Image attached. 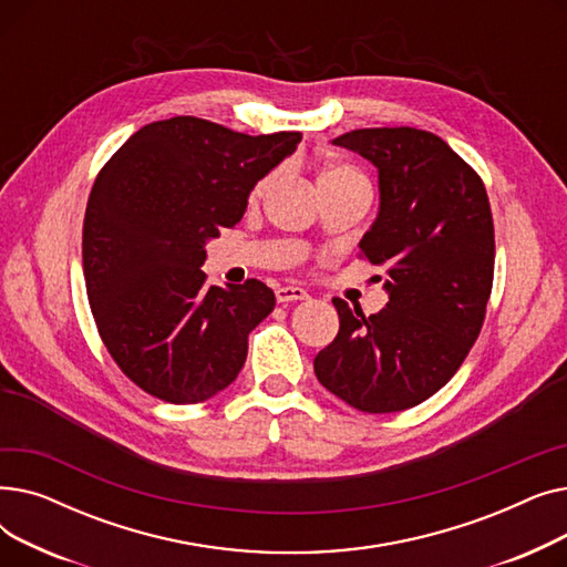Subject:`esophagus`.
<instances>
[{"instance_id": "34e87169", "label": "esophagus", "mask_w": 567, "mask_h": 567, "mask_svg": "<svg viewBox=\"0 0 567 567\" xmlns=\"http://www.w3.org/2000/svg\"><path fill=\"white\" fill-rule=\"evenodd\" d=\"M276 299H278V303L303 301V299H308V291H306L303 287H293V285H287V287H278V289H276Z\"/></svg>"}]
</instances>
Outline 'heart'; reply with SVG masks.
<instances>
[{"instance_id":"1","label":"heart","mask_w":567,"mask_h":567,"mask_svg":"<svg viewBox=\"0 0 567 567\" xmlns=\"http://www.w3.org/2000/svg\"><path fill=\"white\" fill-rule=\"evenodd\" d=\"M268 182H271V176H264L261 182H257V186L252 190V197H259L264 193V188L268 186ZM338 182H361V184H368L365 176L361 174V169L353 167L351 163H347L342 158L326 161L321 172H319V184H338Z\"/></svg>"}]
</instances>
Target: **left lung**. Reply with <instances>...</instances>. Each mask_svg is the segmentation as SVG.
Here are the masks:
<instances>
[{"mask_svg":"<svg viewBox=\"0 0 567 567\" xmlns=\"http://www.w3.org/2000/svg\"><path fill=\"white\" fill-rule=\"evenodd\" d=\"M379 169L381 208L361 259L389 268V303L365 317L333 299L336 340L315 359L323 389L368 413L432 398L478 340L494 282V220L481 174L419 128L333 140Z\"/></svg>","mask_w":567,"mask_h":567,"instance_id":"left-lung-1","label":"left lung"}]
</instances>
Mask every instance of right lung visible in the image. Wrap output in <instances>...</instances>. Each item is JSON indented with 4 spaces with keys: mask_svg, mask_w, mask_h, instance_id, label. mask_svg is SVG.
<instances>
[{
    "mask_svg": "<svg viewBox=\"0 0 567 567\" xmlns=\"http://www.w3.org/2000/svg\"><path fill=\"white\" fill-rule=\"evenodd\" d=\"M299 142L296 131L252 137L172 116L101 167L82 223L89 308L112 361L144 393L197 404L241 372L276 296L255 278L206 287L204 244L244 218L255 184Z\"/></svg>",
    "mask_w": 567,
    "mask_h": 567,
    "instance_id": "add662e5",
    "label": "right lung"
}]
</instances>
